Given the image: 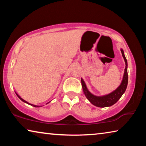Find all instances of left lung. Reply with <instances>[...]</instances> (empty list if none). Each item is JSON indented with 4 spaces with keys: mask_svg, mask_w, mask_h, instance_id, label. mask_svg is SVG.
<instances>
[{
    "mask_svg": "<svg viewBox=\"0 0 146 146\" xmlns=\"http://www.w3.org/2000/svg\"><path fill=\"white\" fill-rule=\"evenodd\" d=\"M121 53L123 59H124L125 67L124 70V73H123V78L120 86L116 89L115 90L112 91L111 93L105 95L103 96H96L91 93L87 88V86L86 85V83L82 78H81V83H82V90L86 96V97L88 98V100L93 104L94 106L99 108H105L110 107L113 104H115L117 101L120 99L122 95L125 91L128 82V75H127V62L126 58L124 55V52L123 49H120Z\"/></svg>",
    "mask_w": 146,
    "mask_h": 146,
    "instance_id": "1",
    "label": "left lung"
}]
</instances>
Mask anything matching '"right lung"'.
<instances>
[{"instance_id":"right-lung-1","label":"right lung","mask_w":146,"mask_h":146,"mask_svg":"<svg viewBox=\"0 0 146 146\" xmlns=\"http://www.w3.org/2000/svg\"><path fill=\"white\" fill-rule=\"evenodd\" d=\"M15 93H16V95H17V97H18L20 99H21L22 101H23V102H25V103H26V104H29V105H31V106H33V107H35V108H38V107H41L40 106H36V105H33V104H30V103H29V102H27V101H26V100H24V99H23V98H22L21 97H20V96L18 95V94H17L16 92H15ZM49 102H48L47 104H48Z\"/></svg>"}]
</instances>
